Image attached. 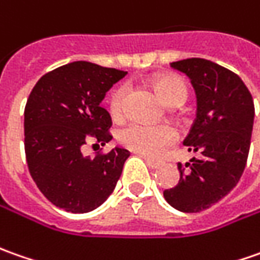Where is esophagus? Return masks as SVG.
Returning <instances> with one entry per match:
<instances>
[{"label":"esophagus","instance_id":"34e87169","mask_svg":"<svg viewBox=\"0 0 260 260\" xmlns=\"http://www.w3.org/2000/svg\"><path fill=\"white\" fill-rule=\"evenodd\" d=\"M141 157L145 159V162H147V166L149 167V168H152V170H157V168H159V162L155 161V159H151V158L147 157V155H141Z\"/></svg>","mask_w":260,"mask_h":260}]
</instances>
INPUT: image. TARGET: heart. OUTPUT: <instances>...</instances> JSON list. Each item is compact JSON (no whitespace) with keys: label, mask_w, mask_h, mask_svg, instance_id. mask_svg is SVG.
<instances>
[{"label":"heart","mask_w":260,"mask_h":260,"mask_svg":"<svg viewBox=\"0 0 260 260\" xmlns=\"http://www.w3.org/2000/svg\"><path fill=\"white\" fill-rule=\"evenodd\" d=\"M155 89L164 102L171 106H178L185 102L188 89L183 79L175 75H164L155 80ZM128 86L122 85L113 90L109 99V109L113 118H121L125 111V99ZM177 131L170 125H151L144 122H134L119 132V141L125 147L148 157L161 155L166 148L174 144Z\"/></svg>","instance_id":"obj_1"}]
</instances>
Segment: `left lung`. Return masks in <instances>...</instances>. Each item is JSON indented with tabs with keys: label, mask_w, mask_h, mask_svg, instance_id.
Instances as JSON below:
<instances>
[{
	"label": "left lung",
	"mask_w": 260,
	"mask_h": 260,
	"mask_svg": "<svg viewBox=\"0 0 260 260\" xmlns=\"http://www.w3.org/2000/svg\"><path fill=\"white\" fill-rule=\"evenodd\" d=\"M171 68L190 77L197 94V116L184 139L188 151L200 152L183 167L180 181L164 191L170 206L184 213L211 207L232 191L246 167L255 106L243 80L206 58H185Z\"/></svg>",
	"instance_id": "obj_1"
}]
</instances>
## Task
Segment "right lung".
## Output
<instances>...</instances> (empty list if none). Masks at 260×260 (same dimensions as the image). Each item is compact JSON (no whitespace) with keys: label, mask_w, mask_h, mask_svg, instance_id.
Returning a JSON list of instances; mask_svg holds the SVG:
<instances>
[{"label":"right lung","mask_w":260,"mask_h":260,"mask_svg":"<svg viewBox=\"0 0 260 260\" xmlns=\"http://www.w3.org/2000/svg\"><path fill=\"white\" fill-rule=\"evenodd\" d=\"M126 72L89 61L51 70L36 83L24 109V149L28 171L44 197L70 213L99 207L115 190L129 151L85 157L87 139L108 144L112 119L101 106Z\"/></svg>","instance_id":"obj_1"}]
</instances>
